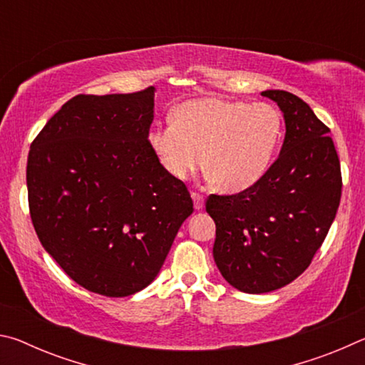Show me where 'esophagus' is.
Returning <instances> with one entry per match:
<instances>
[{
  "label": "esophagus",
  "instance_id": "esophagus-1",
  "mask_svg": "<svg viewBox=\"0 0 365 365\" xmlns=\"http://www.w3.org/2000/svg\"><path fill=\"white\" fill-rule=\"evenodd\" d=\"M191 197H193L195 209H197V211H200V209H202V206H205V196L200 195V193H196V191H193V193H191Z\"/></svg>",
  "mask_w": 365,
  "mask_h": 365
}]
</instances>
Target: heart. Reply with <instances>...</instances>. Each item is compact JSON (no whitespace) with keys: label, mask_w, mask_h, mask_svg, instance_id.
<instances>
[{"label":"heart","mask_w":365,"mask_h":365,"mask_svg":"<svg viewBox=\"0 0 365 365\" xmlns=\"http://www.w3.org/2000/svg\"><path fill=\"white\" fill-rule=\"evenodd\" d=\"M282 128L280 113L269 103L201 98L182 103L175 120L154 125L150 146L177 180H187L206 160L209 178L237 193L267 174Z\"/></svg>","instance_id":"obj_1"}]
</instances>
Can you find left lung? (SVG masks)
Returning <instances> with one entry per match:
<instances>
[{
	"instance_id": "1",
	"label": "left lung",
	"mask_w": 365,
	"mask_h": 365,
	"mask_svg": "<svg viewBox=\"0 0 365 365\" xmlns=\"http://www.w3.org/2000/svg\"><path fill=\"white\" fill-rule=\"evenodd\" d=\"M279 104L285 140L279 158L255 187L211 195L214 261L233 288L269 293L292 283L311 264L336 215L341 169L330 128L293 93L262 91Z\"/></svg>"
}]
</instances>
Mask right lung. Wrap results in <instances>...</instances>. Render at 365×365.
I'll use <instances>...</instances> for the list:
<instances>
[{
  "instance_id": "right-lung-1",
  "label": "right lung",
  "mask_w": 365,
  "mask_h": 365,
  "mask_svg": "<svg viewBox=\"0 0 365 365\" xmlns=\"http://www.w3.org/2000/svg\"><path fill=\"white\" fill-rule=\"evenodd\" d=\"M154 86L77 95L30 145L29 209L43 248L80 287L130 296L156 279L193 212L150 146Z\"/></svg>"
}]
</instances>
